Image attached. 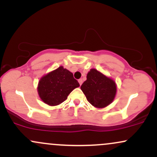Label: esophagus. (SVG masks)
<instances>
[{
    "label": "esophagus",
    "mask_w": 157,
    "mask_h": 157,
    "mask_svg": "<svg viewBox=\"0 0 157 157\" xmlns=\"http://www.w3.org/2000/svg\"><path fill=\"white\" fill-rule=\"evenodd\" d=\"M78 82H79V83H80V85L81 86V85H82V79H80V80H78Z\"/></svg>",
    "instance_id": "1"
}]
</instances>
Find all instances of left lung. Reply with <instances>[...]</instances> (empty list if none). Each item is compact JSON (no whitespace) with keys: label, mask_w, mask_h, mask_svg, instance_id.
Returning a JSON list of instances; mask_svg holds the SVG:
<instances>
[{"label":"left lung","mask_w":157,"mask_h":157,"mask_svg":"<svg viewBox=\"0 0 157 157\" xmlns=\"http://www.w3.org/2000/svg\"><path fill=\"white\" fill-rule=\"evenodd\" d=\"M80 89L89 103L97 108H104L111 103L117 91L114 81L94 68L88 73L87 80Z\"/></svg>","instance_id":"left-lung-1"}]
</instances>
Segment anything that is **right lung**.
<instances>
[{
  "instance_id": "1",
  "label": "right lung",
  "mask_w": 157,
  "mask_h": 157,
  "mask_svg": "<svg viewBox=\"0 0 157 157\" xmlns=\"http://www.w3.org/2000/svg\"><path fill=\"white\" fill-rule=\"evenodd\" d=\"M78 81L73 74L60 66L40 80L37 91L41 100L49 105H57L67 99L75 88L79 87Z\"/></svg>"
}]
</instances>
